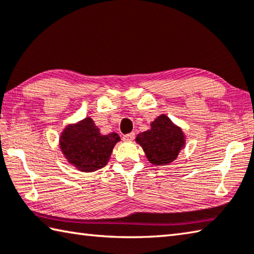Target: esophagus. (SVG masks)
I'll return each mask as SVG.
<instances>
[{"instance_id": "34e87169", "label": "esophagus", "mask_w": 254, "mask_h": 254, "mask_svg": "<svg viewBox=\"0 0 254 254\" xmlns=\"http://www.w3.org/2000/svg\"><path fill=\"white\" fill-rule=\"evenodd\" d=\"M134 137H135V134L133 132H131V133H128V134L123 135V140L124 141H132V140H134Z\"/></svg>"}]
</instances>
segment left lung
I'll list each match as a JSON object with an SVG mask.
<instances>
[{"label": "left lung", "instance_id": "8db88e82", "mask_svg": "<svg viewBox=\"0 0 254 254\" xmlns=\"http://www.w3.org/2000/svg\"><path fill=\"white\" fill-rule=\"evenodd\" d=\"M135 141L145 152L147 160L154 165H167L178 158L186 146V136L179 127L165 114L151 123V128L137 134Z\"/></svg>", "mask_w": 254, "mask_h": 254}]
</instances>
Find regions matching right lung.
I'll return each mask as SVG.
<instances>
[{
  "label": "right lung",
  "mask_w": 254,
  "mask_h": 254,
  "mask_svg": "<svg viewBox=\"0 0 254 254\" xmlns=\"http://www.w3.org/2000/svg\"><path fill=\"white\" fill-rule=\"evenodd\" d=\"M120 141L117 133L102 135L91 118L76 124H70L60 137V147L68 163L82 172H93L109 162L115 143Z\"/></svg>",
  "instance_id": "1"
}]
</instances>
